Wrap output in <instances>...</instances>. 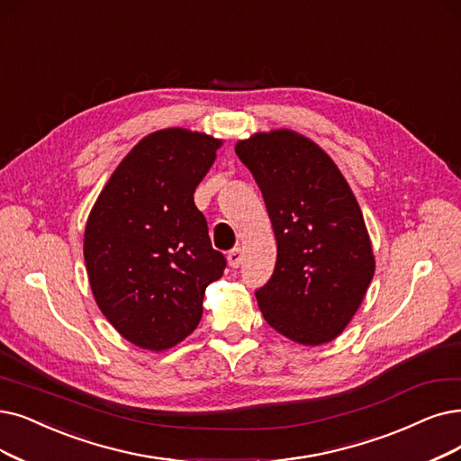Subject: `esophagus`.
I'll return each instance as SVG.
<instances>
[{
	"mask_svg": "<svg viewBox=\"0 0 461 461\" xmlns=\"http://www.w3.org/2000/svg\"><path fill=\"white\" fill-rule=\"evenodd\" d=\"M242 257H244V253H242L240 248H232V249L229 251V255H227L229 265H230L232 268H238V267L242 265Z\"/></svg>",
	"mask_w": 461,
	"mask_h": 461,
	"instance_id": "1",
	"label": "esophagus"
}]
</instances>
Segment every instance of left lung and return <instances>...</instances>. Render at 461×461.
<instances>
[{
	"label": "left lung",
	"instance_id": "left-lung-1",
	"mask_svg": "<svg viewBox=\"0 0 461 461\" xmlns=\"http://www.w3.org/2000/svg\"><path fill=\"white\" fill-rule=\"evenodd\" d=\"M236 155L265 196L278 244L270 280L255 291L267 323L306 346L333 340L375 274L352 189L325 151L289 131L238 141Z\"/></svg>",
	"mask_w": 461,
	"mask_h": 461
}]
</instances>
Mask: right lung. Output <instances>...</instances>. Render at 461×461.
<instances>
[{
  "mask_svg": "<svg viewBox=\"0 0 461 461\" xmlns=\"http://www.w3.org/2000/svg\"><path fill=\"white\" fill-rule=\"evenodd\" d=\"M219 145L183 128L143 138L88 215L92 293L109 323L140 348L158 352L191 335L206 287L227 267L193 198Z\"/></svg>",
  "mask_w": 461,
  "mask_h": 461,
  "instance_id": "right-lung-1",
  "label": "right lung"
}]
</instances>
